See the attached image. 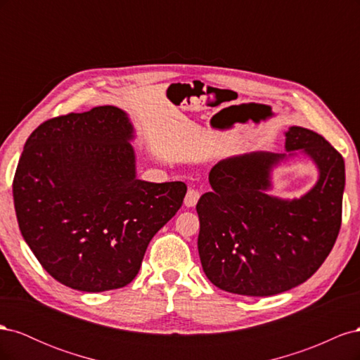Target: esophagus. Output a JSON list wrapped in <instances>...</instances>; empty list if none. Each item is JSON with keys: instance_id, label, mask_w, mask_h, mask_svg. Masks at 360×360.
I'll return each mask as SVG.
<instances>
[{"instance_id": "1", "label": "esophagus", "mask_w": 360, "mask_h": 360, "mask_svg": "<svg viewBox=\"0 0 360 360\" xmlns=\"http://www.w3.org/2000/svg\"><path fill=\"white\" fill-rule=\"evenodd\" d=\"M201 197V192L198 189H189L186 197H184V205L186 207H195Z\"/></svg>"}]
</instances>
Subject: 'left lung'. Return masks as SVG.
Here are the masks:
<instances>
[{"instance_id":"8db88e82","label":"left lung","mask_w":360,"mask_h":360,"mask_svg":"<svg viewBox=\"0 0 360 360\" xmlns=\"http://www.w3.org/2000/svg\"><path fill=\"white\" fill-rule=\"evenodd\" d=\"M287 151L302 150L320 177L299 200L270 197V171L287 155L249 153L217 162L212 192L197 204L198 252L213 285L242 296H274L303 284L320 269L342 219L344 159L321 135L292 126Z\"/></svg>"}]
</instances>
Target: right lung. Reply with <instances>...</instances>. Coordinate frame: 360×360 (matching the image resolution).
Returning a JSON list of instances; mask_svg holds the SVG:
<instances>
[{"label":"right lung","instance_id":"add662e5","mask_svg":"<svg viewBox=\"0 0 360 360\" xmlns=\"http://www.w3.org/2000/svg\"><path fill=\"white\" fill-rule=\"evenodd\" d=\"M132 138L126 112L106 105L53 117L27 139L13 179L19 230L63 285L101 292L130 284L183 204V181L136 179Z\"/></svg>","mask_w":360,"mask_h":360}]
</instances>
